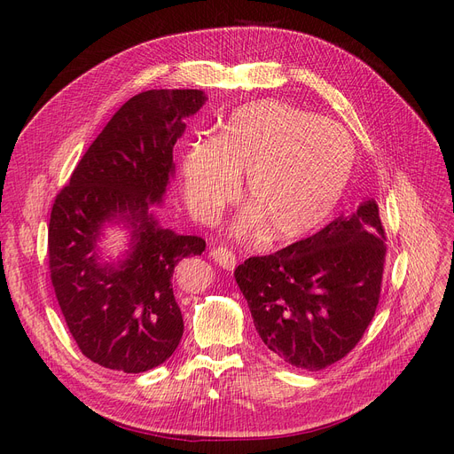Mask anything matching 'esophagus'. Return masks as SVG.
I'll use <instances>...</instances> for the list:
<instances>
[{"mask_svg": "<svg viewBox=\"0 0 454 454\" xmlns=\"http://www.w3.org/2000/svg\"><path fill=\"white\" fill-rule=\"evenodd\" d=\"M211 257H213L215 261H217V263H219L223 269H226V270H233L235 265H237V255H235L231 250H228L226 247L213 248V250H211Z\"/></svg>", "mask_w": 454, "mask_h": 454, "instance_id": "1", "label": "esophagus"}]
</instances>
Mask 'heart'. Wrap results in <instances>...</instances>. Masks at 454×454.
<instances>
[{
  "mask_svg": "<svg viewBox=\"0 0 454 454\" xmlns=\"http://www.w3.org/2000/svg\"><path fill=\"white\" fill-rule=\"evenodd\" d=\"M355 147L329 119L281 101H259L235 110L219 136L189 143L182 173L185 202L200 223H213L239 193L254 207L272 241L291 243L318 230L335 211L349 182Z\"/></svg>",
  "mask_w": 454,
  "mask_h": 454,
  "instance_id": "heart-1",
  "label": "heart"
}]
</instances>
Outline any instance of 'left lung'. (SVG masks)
Here are the masks:
<instances>
[{
    "instance_id": "left-lung-1",
    "label": "left lung",
    "mask_w": 454,
    "mask_h": 454,
    "mask_svg": "<svg viewBox=\"0 0 454 454\" xmlns=\"http://www.w3.org/2000/svg\"><path fill=\"white\" fill-rule=\"evenodd\" d=\"M387 235L373 199L315 235L248 257L235 281L265 346L291 366L318 372L368 329L383 283Z\"/></svg>"
}]
</instances>
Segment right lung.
Returning a JSON list of instances; mask_svg holds the SVG:
<instances>
[{"mask_svg": "<svg viewBox=\"0 0 454 454\" xmlns=\"http://www.w3.org/2000/svg\"><path fill=\"white\" fill-rule=\"evenodd\" d=\"M200 90H149L119 108L55 199L47 255L51 283L82 355L125 373L147 372L178 348L184 320L173 293L175 267L200 255L197 235L163 230L151 206L173 176V147L184 117L200 110ZM133 230L131 252L117 266L98 261L105 222Z\"/></svg>", "mask_w": 454, "mask_h": 454, "instance_id": "1", "label": "right lung"}]
</instances>
